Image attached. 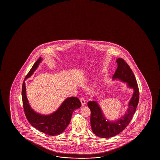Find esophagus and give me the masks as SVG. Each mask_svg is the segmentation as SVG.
<instances>
[{
	"label": "esophagus",
	"instance_id": "34e87169",
	"mask_svg": "<svg viewBox=\"0 0 160 160\" xmlns=\"http://www.w3.org/2000/svg\"><path fill=\"white\" fill-rule=\"evenodd\" d=\"M80 102H81V104L82 106H84V105H85L86 104V100L84 98H80Z\"/></svg>",
	"mask_w": 160,
	"mask_h": 160
}]
</instances>
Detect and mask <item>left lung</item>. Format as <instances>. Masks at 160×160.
I'll return each mask as SVG.
<instances>
[{
    "mask_svg": "<svg viewBox=\"0 0 160 160\" xmlns=\"http://www.w3.org/2000/svg\"><path fill=\"white\" fill-rule=\"evenodd\" d=\"M118 68L112 79H118L127 83V86L133 90V93L128 103V108L125 115L116 121H110L105 118L96 101L88 103L91 110V126L92 131L99 137L109 138L120 133L128 125L136 112L139 102V92L133 72L128 64L122 58L116 59Z\"/></svg>",
    "mask_w": 160,
    "mask_h": 160,
    "instance_id": "obj_1",
    "label": "left lung"
}]
</instances>
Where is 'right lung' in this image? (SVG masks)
Masks as SVG:
<instances>
[{
    "label": "right lung",
    "instance_id": "add662e5",
    "mask_svg": "<svg viewBox=\"0 0 160 160\" xmlns=\"http://www.w3.org/2000/svg\"><path fill=\"white\" fill-rule=\"evenodd\" d=\"M42 61V58L39 57L26 76L23 82L22 98L23 109L27 119L32 126L42 133L50 136H56L66 129L70 123L74 110L81 107V104L77 97H69L64 100L56 112L47 115L37 113L31 108L27 98L24 80L33 74Z\"/></svg>",
    "mask_w": 160,
    "mask_h": 160
}]
</instances>
